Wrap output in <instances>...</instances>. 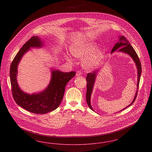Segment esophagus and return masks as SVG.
<instances>
[{"label": "esophagus", "mask_w": 152, "mask_h": 152, "mask_svg": "<svg viewBox=\"0 0 152 152\" xmlns=\"http://www.w3.org/2000/svg\"><path fill=\"white\" fill-rule=\"evenodd\" d=\"M80 75H81V72L80 71H78L76 72V76H79Z\"/></svg>", "instance_id": "esophagus-1"}]
</instances>
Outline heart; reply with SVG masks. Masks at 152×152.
<instances>
[{
  "mask_svg": "<svg viewBox=\"0 0 152 152\" xmlns=\"http://www.w3.org/2000/svg\"><path fill=\"white\" fill-rule=\"evenodd\" d=\"M71 52L76 58H83V64L88 69L97 68L104 58L105 52L102 49L97 48V44L91 40H84L72 46ZM65 59L71 61V56L65 53Z\"/></svg>",
  "mask_w": 152,
  "mask_h": 152,
  "instance_id": "b5f03b06",
  "label": "heart"
}]
</instances>
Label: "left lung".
Segmentation results:
<instances>
[{
  "mask_svg": "<svg viewBox=\"0 0 152 152\" xmlns=\"http://www.w3.org/2000/svg\"><path fill=\"white\" fill-rule=\"evenodd\" d=\"M119 40L118 42H117L115 45H114L113 48H112L111 53L114 52L116 50H118V52H121L123 53H126L128 55H129L132 59L133 60L134 62L135 63L137 69V91L136 92V94L134 96V97L133 100L132 102H131L128 106L126 107L125 108L123 109V110H124L125 109L127 108L130 106L135 101L137 94L138 89V86H139V83H140V77H141V71H142V68H141V64L140 63V61L139 60V58L137 54L136 53V51L134 50V48L132 47V46L130 45L129 42L126 39L124 36H119ZM99 72V69L96 70L94 71L93 72L88 73L86 77V80H87V94H86V100H87V104L88 105V107L89 108L91 109L92 110H94L93 108L91 106V94L92 93L93 88L94 86V83L96 79L97 74ZM120 110V111H121Z\"/></svg>",
  "mask_w": 152,
  "mask_h": 152,
  "instance_id": "1",
  "label": "left lung"
}]
</instances>
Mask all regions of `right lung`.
Masks as SVG:
<instances>
[{"mask_svg": "<svg viewBox=\"0 0 152 152\" xmlns=\"http://www.w3.org/2000/svg\"><path fill=\"white\" fill-rule=\"evenodd\" d=\"M43 42L37 36L32 37L17 53L10 66V81L12 93L16 104L23 108L36 114H45L58 108L63 98L65 86L75 76L74 71L63 72L51 69L49 85L40 92L28 94L20 88L17 81L18 66L23 55L31 48H41Z\"/></svg>", "mask_w": 152, "mask_h": 152, "instance_id": "1", "label": "right lung"}]
</instances>
